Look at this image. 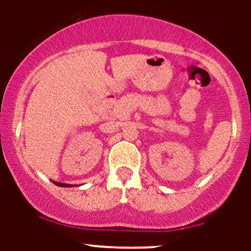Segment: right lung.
Here are the masks:
<instances>
[{
	"instance_id": "obj_1",
	"label": "right lung",
	"mask_w": 251,
	"mask_h": 251,
	"mask_svg": "<svg viewBox=\"0 0 251 251\" xmlns=\"http://www.w3.org/2000/svg\"><path fill=\"white\" fill-rule=\"evenodd\" d=\"M54 184L57 186H62V188H72V186H75V185H72V184H65V183H59V181H53Z\"/></svg>"
}]
</instances>
